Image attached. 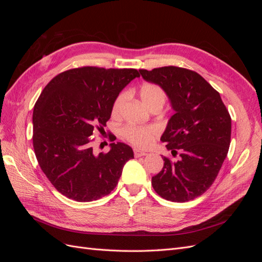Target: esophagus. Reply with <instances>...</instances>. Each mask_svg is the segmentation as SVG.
<instances>
[{"label": "esophagus", "instance_id": "1", "mask_svg": "<svg viewBox=\"0 0 262 262\" xmlns=\"http://www.w3.org/2000/svg\"><path fill=\"white\" fill-rule=\"evenodd\" d=\"M133 153H134V156H136V157H141V156L147 155V153L145 152V150H140V149H137V148L133 150Z\"/></svg>", "mask_w": 262, "mask_h": 262}]
</instances>
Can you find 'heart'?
<instances>
[{
  "label": "heart",
  "instance_id": "heart-1",
  "mask_svg": "<svg viewBox=\"0 0 262 262\" xmlns=\"http://www.w3.org/2000/svg\"><path fill=\"white\" fill-rule=\"evenodd\" d=\"M140 97L148 108L154 106L163 107L166 101V93L160 85L154 83H145L140 87ZM128 98L129 93L126 91L121 92L116 97L112 108V114L114 117H119L121 115ZM156 132L157 131L154 126L129 123L121 129V136L125 141H128L134 146L146 147L152 143Z\"/></svg>",
  "mask_w": 262,
  "mask_h": 262
}]
</instances>
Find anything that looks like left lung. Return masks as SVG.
<instances>
[{
    "instance_id": "8db88e82",
    "label": "left lung",
    "mask_w": 262,
    "mask_h": 262,
    "mask_svg": "<svg viewBox=\"0 0 262 262\" xmlns=\"http://www.w3.org/2000/svg\"><path fill=\"white\" fill-rule=\"evenodd\" d=\"M145 81L163 87L173 114L161 138L171 155L152 177L163 199L187 202L212 186L231 144L232 120L219 92L194 71L163 67L140 70Z\"/></svg>"
}]
</instances>
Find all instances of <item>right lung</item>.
Instances as JSON below:
<instances>
[{
    "instance_id": "add662e5",
    "label": "right lung",
    "mask_w": 262,
    "mask_h": 262,
    "mask_svg": "<svg viewBox=\"0 0 262 262\" xmlns=\"http://www.w3.org/2000/svg\"><path fill=\"white\" fill-rule=\"evenodd\" d=\"M139 76L136 69L68 70L53 77L36 101L33 144L38 164L69 199L90 202L109 194L133 158L132 148L121 142L110 144L108 153L95 154L92 137L97 130L105 132L116 97Z\"/></svg>"
}]
</instances>
